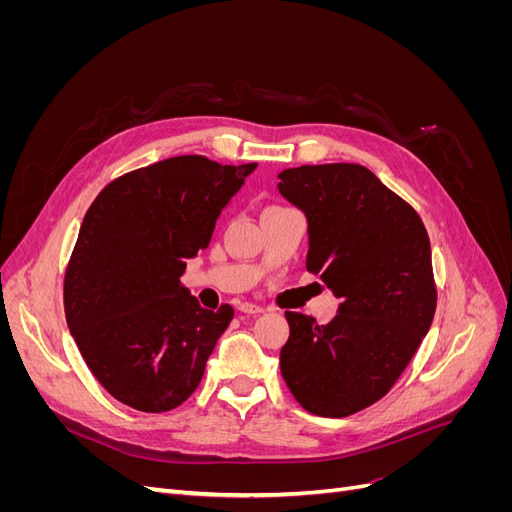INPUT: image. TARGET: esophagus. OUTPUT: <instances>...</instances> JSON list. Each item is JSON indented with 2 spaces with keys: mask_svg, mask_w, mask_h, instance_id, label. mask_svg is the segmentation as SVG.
<instances>
[{
  "mask_svg": "<svg viewBox=\"0 0 512 512\" xmlns=\"http://www.w3.org/2000/svg\"><path fill=\"white\" fill-rule=\"evenodd\" d=\"M239 309L243 314H250V316H258V314L265 312V309H262L260 305H254V303H241Z\"/></svg>",
  "mask_w": 512,
  "mask_h": 512,
  "instance_id": "esophagus-1",
  "label": "esophagus"
}]
</instances>
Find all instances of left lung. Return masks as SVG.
<instances>
[{"mask_svg":"<svg viewBox=\"0 0 512 512\" xmlns=\"http://www.w3.org/2000/svg\"><path fill=\"white\" fill-rule=\"evenodd\" d=\"M277 190L307 220V271L339 299L331 322L286 312L280 352L290 393L344 418L397 382L436 314L431 245L418 213L361 164L288 168Z\"/></svg>","mask_w":512,"mask_h":512,"instance_id":"obj_1","label":"left lung"}]
</instances>
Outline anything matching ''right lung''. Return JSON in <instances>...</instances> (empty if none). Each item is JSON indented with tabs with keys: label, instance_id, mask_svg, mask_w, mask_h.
I'll list each match as a JSON object with an SVG mask.
<instances>
[{
	"label": "right lung",
	"instance_id": "add662e5",
	"mask_svg": "<svg viewBox=\"0 0 512 512\" xmlns=\"http://www.w3.org/2000/svg\"><path fill=\"white\" fill-rule=\"evenodd\" d=\"M256 164L179 156L108 183L89 207L64 282L68 329L91 374L141 412L181 406L235 316L181 284Z\"/></svg>",
	"mask_w": 512,
	"mask_h": 512
}]
</instances>
